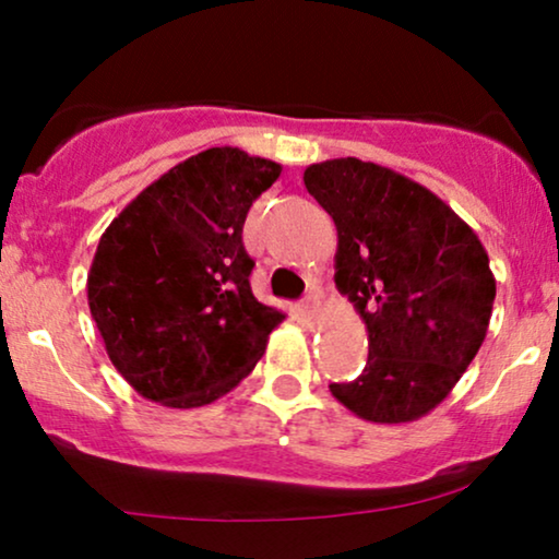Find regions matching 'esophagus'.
I'll return each mask as SVG.
<instances>
[{"instance_id": "obj_1", "label": "esophagus", "mask_w": 559, "mask_h": 559, "mask_svg": "<svg viewBox=\"0 0 559 559\" xmlns=\"http://www.w3.org/2000/svg\"><path fill=\"white\" fill-rule=\"evenodd\" d=\"M316 302H319V295H316V293H308L306 300L300 302V311H302V316H306V319H313Z\"/></svg>"}]
</instances>
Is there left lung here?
Masks as SVG:
<instances>
[{"label":"left lung","instance_id":"obj_1","mask_svg":"<svg viewBox=\"0 0 559 559\" xmlns=\"http://www.w3.org/2000/svg\"><path fill=\"white\" fill-rule=\"evenodd\" d=\"M336 225L334 282L368 329V362L332 394L368 423L425 417L485 342L495 277L477 233L430 189L357 157L308 165Z\"/></svg>","mask_w":559,"mask_h":559}]
</instances>
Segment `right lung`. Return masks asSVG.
<instances>
[{
  "mask_svg": "<svg viewBox=\"0 0 559 559\" xmlns=\"http://www.w3.org/2000/svg\"><path fill=\"white\" fill-rule=\"evenodd\" d=\"M282 165L210 147L174 165L106 227L87 302L114 368L174 409L212 404L257 368L285 313L251 293V204Z\"/></svg>",
  "mask_w": 559,
  "mask_h": 559,
  "instance_id": "right-lung-1",
  "label": "right lung"
}]
</instances>
